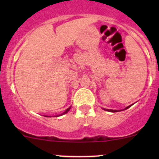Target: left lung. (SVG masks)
<instances>
[{
    "mask_svg": "<svg viewBox=\"0 0 159 159\" xmlns=\"http://www.w3.org/2000/svg\"><path fill=\"white\" fill-rule=\"evenodd\" d=\"M131 105H129V106L126 107V108H125V109H123V110H112V109H106V108H103V109L105 110V111H110V112H117V111H124V110L128 109V108H130V107H131Z\"/></svg>",
    "mask_w": 159,
    "mask_h": 159,
    "instance_id": "left-lung-1",
    "label": "left lung"
}]
</instances>
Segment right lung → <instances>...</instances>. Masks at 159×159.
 Segmentation results:
<instances>
[{
	"instance_id": "obj_1",
	"label": "right lung",
	"mask_w": 159,
	"mask_h": 159,
	"mask_svg": "<svg viewBox=\"0 0 159 159\" xmlns=\"http://www.w3.org/2000/svg\"><path fill=\"white\" fill-rule=\"evenodd\" d=\"M70 108H71V106H70L69 108H68V109H66V111H64L63 113H62V114H61V115H56L55 117H57V116H61V115H65V114L68 113V112L69 111V110L70 109ZM45 117H51V116H47V115H45Z\"/></svg>"
}]
</instances>
